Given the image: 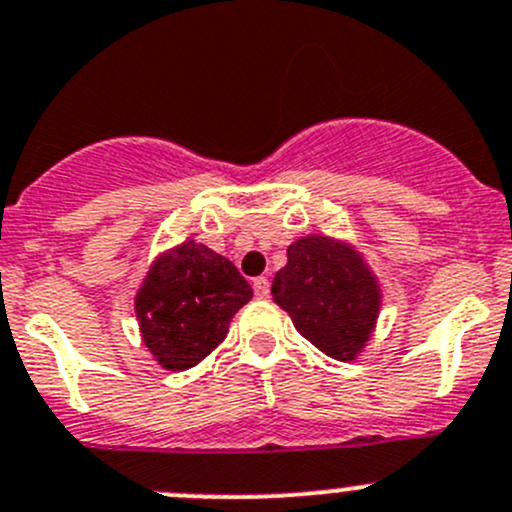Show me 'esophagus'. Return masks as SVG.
<instances>
[{"mask_svg":"<svg viewBox=\"0 0 512 512\" xmlns=\"http://www.w3.org/2000/svg\"><path fill=\"white\" fill-rule=\"evenodd\" d=\"M254 293L258 298H266L271 293V283H268L266 276H258L254 278Z\"/></svg>","mask_w":512,"mask_h":512,"instance_id":"34e87169","label":"esophagus"}]
</instances>
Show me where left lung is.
Instances as JSON below:
<instances>
[{"mask_svg": "<svg viewBox=\"0 0 512 512\" xmlns=\"http://www.w3.org/2000/svg\"><path fill=\"white\" fill-rule=\"evenodd\" d=\"M271 293L296 331L336 361L356 358L381 308V288L363 258L328 236H303L288 246Z\"/></svg>", "mask_w": 512, "mask_h": 512, "instance_id": "8db88e82", "label": "left lung"}]
</instances>
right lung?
Segmentation results:
<instances>
[{
  "label": "right lung",
  "instance_id": "1",
  "mask_svg": "<svg viewBox=\"0 0 512 512\" xmlns=\"http://www.w3.org/2000/svg\"><path fill=\"white\" fill-rule=\"evenodd\" d=\"M251 296L249 281L229 258L189 239L156 258L139 288L136 318L146 348L166 371H186L224 341L231 318Z\"/></svg>",
  "mask_w": 512,
  "mask_h": 512
}]
</instances>
